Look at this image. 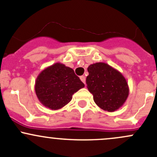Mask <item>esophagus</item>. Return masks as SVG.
I'll return each instance as SVG.
<instances>
[{"label":"esophagus","mask_w":157,"mask_h":157,"mask_svg":"<svg viewBox=\"0 0 157 157\" xmlns=\"http://www.w3.org/2000/svg\"><path fill=\"white\" fill-rule=\"evenodd\" d=\"M80 80H81V81L83 82L84 84H86V77H84V76H80Z\"/></svg>","instance_id":"esophagus-1"}]
</instances>
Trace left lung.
Wrapping results in <instances>:
<instances>
[{
    "mask_svg": "<svg viewBox=\"0 0 157 157\" xmlns=\"http://www.w3.org/2000/svg\"><path fill=\"white\" fill-rule=\"evenodd\" d=\"M87 71V89L96 105L109 112L121 108L129 94L128 82L122 74L103 62L90 64Z\"/></svg>",
    "mask_w": 157,
    "mask_h": 157,
    "instance_id": "8db88e82",
    "label": "left lung"
}]
</instances>
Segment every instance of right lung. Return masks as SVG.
Here are the masks:
<instances>
[{
  "instance_id": "right-lung-1",
  "label": "right lung",
  "mask_w": 157,
  "mask_h": 157,
  "mask_svg": "<svg viewBox=\"0 0 157 157\" xmlns=\"http://www.w3.org/2000/svg\"><path fill=\"white\" fill-rule=\"evenodd\" d=\"M83 87L84 83L74 70L61 63H55L44 69L35 83L39 102L52 110H58L67 105L73 94Z\"/></svg>"
}]
</instances>
